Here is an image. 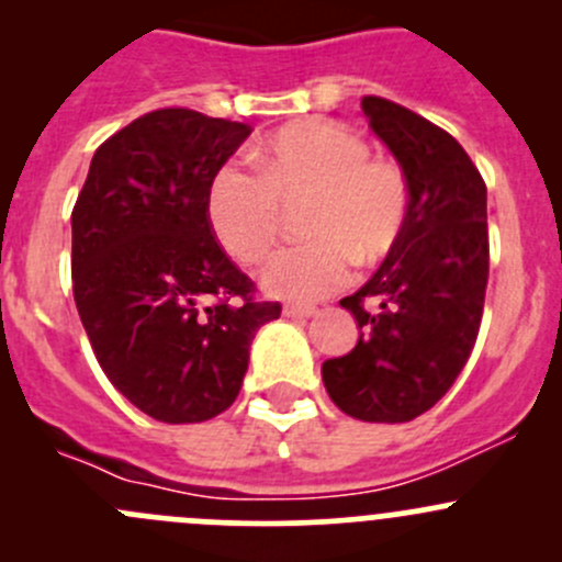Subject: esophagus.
Here are the masks:
<instances>
[{
  "label": "esophagus",
  "instance_id": "1",
  "mask_svg": "<svg viewBox=\"0 0 562 562\" xmlns=\"http://www.w3.org/2000/svg\"><path fill=\"white\" fill-rule=\"evenodd\" d=\"M321 313L315 304H282V315L288 317H313Z\"/></svg>",
  "mask_w": 562,
  "mask_h": 562
}]
</instances>
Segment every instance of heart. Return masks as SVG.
I'll use <instances>...</instances> for the list:
<instances>
[{
	"instance_id": "obj_1",
	"label": "heart",
	"mask_w": 562,
	"mask_h": 562,
	"mask_svg": "<svg viewBox=\"0 0 562 562\" xmlns=\"http://www.w3.org/2000/svg\"><path fill=\"white\" fill-rule=\"evenodd\" d=\"M258 176L223 166L206 187L214 239L252 263L277 239L282 206L310 198L304 231L313 239L271 252L258 269L266 293L313 302L342 288L350 263L372 266L400 241L411 192L400 166L370 157V146L326 119L285 124L252 149Z\"/></svg>"
}]
</instances>
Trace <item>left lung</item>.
Here are the masks:
<instances>
[{
    "label": "left lung",
    "instance_id": "left-lung-1",
    "mask_svg": "<svg viewBox=\"0 0 562 562\" xmlns=\"http://www.w3.org/2000/svg\"><path fill=\"white\" fill-rule=\"evenodd\" d=\"M372 133L407 179L411 206L381 269L339 302L359 323L323 386L348 416L402 424L427 413L468 364L490 277L486 184L438 124L383 98L361 100Z\"/></svg>",
    "mask_w": 562,
    "mask_h": 562
}]
</instances>
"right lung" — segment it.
I'll list each match as a JSON object with an SVG mask.
<instances>
[{"mask_svg":"<svg viewBox=\"0 0 562 562\" xmlns=\"http://www.w3.org/2000/svg\"><path fill=\"white\" fill-rule=\"evenodd\" d=\"M249 124L162 108L105 140L72 209V296L108 381L146 416L198 424L239 396L255 302L206 220L212 176Z\"/></svg>","mask_w":562,"mask_h":562,"instance_id":"add662e5","label":"right lung"}]
</instances>
